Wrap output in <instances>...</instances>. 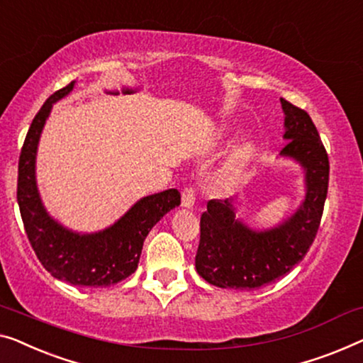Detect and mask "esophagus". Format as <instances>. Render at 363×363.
Wrapping results in <instances>:
<instances>
[{
  "instance_id": "1",
  "label": "esophagus",
  "mask_w": 363,
  "mask_h": 363,
  "mask_svg": "<svg viewBox=\"0 0 363 363\" xmlns=\"http://www.w3.org/2000/svg\"><path fill=\"white\" fill-rule=\"evenodd\" d=\"M194 199H196V193H194L193 186H186L182 193V206L183 208H193Z\"/></svg>"
}]
</instances>
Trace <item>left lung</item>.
Wrapping results in <instances>:
<instances>
[{"label": "left lung", "instance_id": "8db88e82", "mask_svg": "<svg viewBox=\"0 0 363 363\" xmlns=\"http://www.w3.org/2000/svg\"><path fill=\"white\" fill-rule=\"evenodd\" d=\"M285 111L281 155L291 157L306 172L303 206L285 223L270 230H252L234 216L225 201H208L199 220L196 272L219 288L252 290L286 275L304 259L321 224L329 185V157L316 125L304 109L280 99Z\"/></svg>", "mask_w": 363, "mask_h": 363}]
</instances>
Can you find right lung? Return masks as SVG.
Here are the masks:
<instances>
[{
  "mask_svg": "<svg viewBox=\"0 0 363 363\" xmlns=\"http://www.w3.org/2000/svg\"><path fill=\"white\" fill-rule=\"evenodd\" d=\"M75 82L50 94L26 135L18 167V204L28 239L52 277L82 286L114 285L138 269L144 240L170 209L180 206V191L172 188L134 204L111 228L80 235L55 223L42 206L35 185V152L52 104L73 90Z\"/></svg>",
  "mask_w": 363,
  "mask_h": 363,
  "instance_id": "obj_1",
  "label": "right lung"
}]
</instances>
